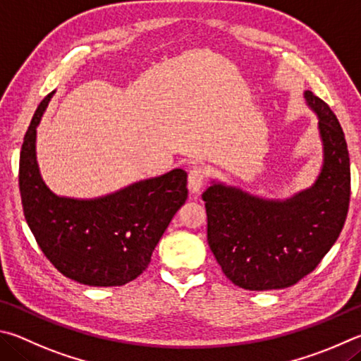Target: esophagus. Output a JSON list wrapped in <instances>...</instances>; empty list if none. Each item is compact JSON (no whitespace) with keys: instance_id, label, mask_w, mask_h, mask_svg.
<instances>
[{"instance_id":"1","label":"esophagus","mask_w":361,"mask_h":361,"mask_svg":"<svg viewBox=\"0 0 361 361\" xmlns=\"http://www.w3.org/2000/svg\"><path fill=\"white\" fill-rule=\"evenodd\" d=\"M204 180H206V169L200 168V166H195L190 169V173H188V192L192 195H197L201 192V188L204 185Z\"/></svg>"}]
</instances>
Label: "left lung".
Masks as SVG:
<instances>
[{
	"label": "left lung",
	"mask_w": 361,
	"mask_h": 361,
	"mask_svg": "<svg viewBox=\"0 0 361 361\" xmlns=\"http://www.w3.org/2000/svg\"><path fill=\"white\" fill-rule=\"evenodd\" d=\"M317 116L322 166L314 184L288 198H264L212 179L203 193L207 243L224 274L254 292L293 286L312 273L343 230L350 200V160L330 106L302 93Z\"/></svg>",
	"instance_id": "8db88e82"
}]
</instances>
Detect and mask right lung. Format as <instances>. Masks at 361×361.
Instances as JSON below:
<instances>
[{
  "label": "right lung",
  "instance_id": "1",
  "mask_svg": "<svg viewBox=\"0 0 361 361\" xmlns=\"http://www.w3.org/2000/svg\"><path fill=\"white\" fill-rule=\"evenodd\" d=\"M41 101L20 152L18 185L31 233L63 276L90 287L136 279L171 219L187 200V173L176 168L94 198L61 197L42 179L36 157L37 126L54 97Z\"/></svg>",
  "mask_w": 361,
  "mask_h": 361
}]
</instances>
